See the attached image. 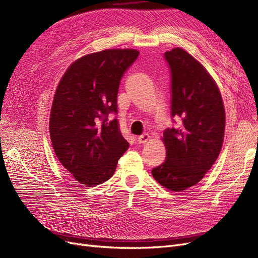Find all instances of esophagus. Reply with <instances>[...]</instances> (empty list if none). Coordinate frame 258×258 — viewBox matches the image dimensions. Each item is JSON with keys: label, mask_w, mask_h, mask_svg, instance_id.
<instances>
[{"label": "esophagus", "mask_w": 258, "mask_h": 258, "mask_svg": "<svg viewBox=\"0 0 258 258\" xmlns=\"http://www.w3.org/2000/svg\"><path fill=\"white\" fill-rule=\"evenodd\" d=\"M148 139H150V136H148L147 134H145V135H142V136L138 137L137 142H138L139 144H144V143H146V142L148 141Z\"/></svg>", "instance_id": "obj_1"}]
</instances>
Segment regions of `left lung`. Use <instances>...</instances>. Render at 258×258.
I'll return each mask as SVG.
<instances>
[{
	"label": "left lung",
	"instance_id": "1",
	"mask_svg": "<svg viewBox=\"0 0 258 258\" xmlns=\"http://www.w3.org/2000/svg\"><path fill=\"white\" fill-rule=\"evenodd\" d=\"M171 74V117L163 131L166 160L152 170L154 178L173 191L196 185L220 155L225 131L221 92L206 69L188 52H165Z\"/></svg>",
	"mask_w": 258,
	"mask_h": 258
}]
</instances>
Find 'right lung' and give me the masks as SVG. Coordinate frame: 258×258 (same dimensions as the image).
Returning a JSON list of instances; mask_svg holds the SVG:
<instances>
[{
	"mask_svg": "<svg viewBox=\"0 0 258 258\" xmlns=\"http://www.w3.org/2000/svg\"><path fill=\"white\" fill-rule=\"evenodd\" d=\"M135 49H106L70 66L53 98L49 131L61 165L81 184L96 186L111 178L128 150L115 117L117 93Z\"/></svg>",
	"mask_w": 258,
	"mask_h": 258,
	"instance_id": "obj_1",
	"label": "right lung"
}]
</instances>
